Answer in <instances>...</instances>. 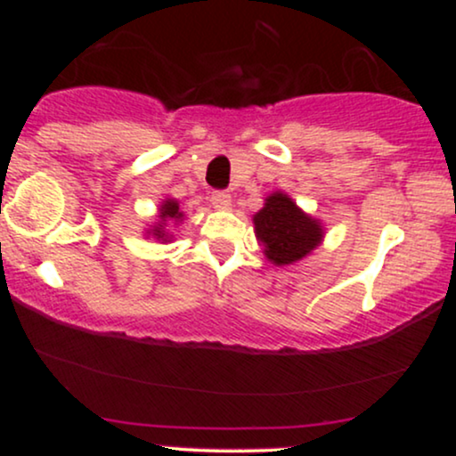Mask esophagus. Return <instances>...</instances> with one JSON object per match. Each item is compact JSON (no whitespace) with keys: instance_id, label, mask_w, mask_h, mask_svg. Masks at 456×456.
Listing matches in <instances>:
<instances>
[{"instance_id":"1","label":"esophagus","mask_w":456,"mask_h":456,"mask_svg":"<svg viewBox=\"0 0 456 456\" xmlns=\"http://www.w3.org/2000/svg\"><path fill=\"white\" fill-rule=\"evenodd\" d=\"M212 203L214 208H221V210H227L232 206V195L227 191H216L212 192Z\"/></svg>"}]
</instances>
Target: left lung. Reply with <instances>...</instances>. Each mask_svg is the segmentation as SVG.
<instances>
[{"mask_svg": "<svg viewBox=\"0 0 456 456\" xmlns=\"http://www.w3.org/2000/svg\"><path fill=\"white\" fill-rule=\"evenodd\" d=\"M253 223L265 257L274 265H291L305 259L323 240L322 223L302 212L294 199L281 191L265 199Z\"/></svg>", "mask_w": 456, "mask_h": 456, "instance_id": "1", "label": "left lung"}]
</instances>
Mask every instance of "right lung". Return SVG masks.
<instances>
[{
	"label": "right lung",
	"instance_id": "add662e5",
	"mask_svg": "<svg viewBox=\"0 0 456 456\" xmlns=\"http://www.w3.org/2000/svg\"><path fill=\"white\" fill-rule=\"evenodd\" d=\"M159 224H154V227L150 229L148 233L154 235L156 240H162V242H169L171 240V233L167 232V223H180L182 218H184V212H180V203L175 201V199H165L160 206V212H159Z\"/></svg>",
	"mask_w": 456,
	"mask_h": 456
}]
</instances>
